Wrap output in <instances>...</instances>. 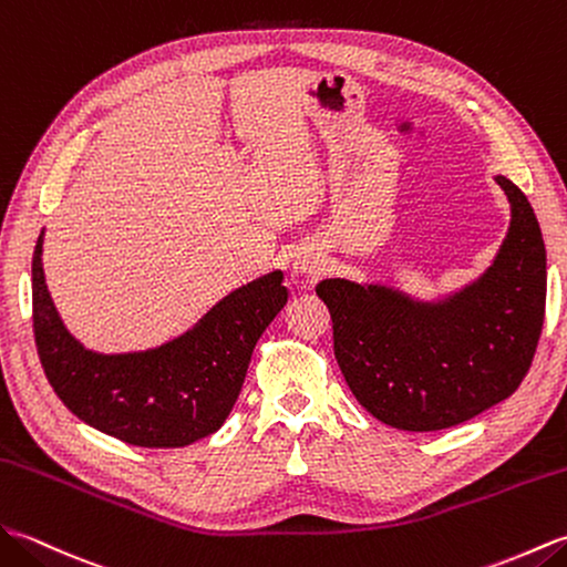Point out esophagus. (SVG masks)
I'll return each instance as SVG.
<instances>
[{
    "instance_id": "1",
    "label": "esophagus",
    "mask_w": 567,
    "mask_h": 567,
    "mask_svg": "<svg viewBox=\"0 0 567 567\" xmlns=\"http://www.w3.org/2000/svg\"><path fill=\"white\" fill-rule=\"evenodd\" d=\"M293 269H296L298 274H312V269H316V264H312V261L306 259V257H303V259L298 257V259L293 261Z\"/></svg>"
}]
</instances>
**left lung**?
<instances>
[{"label":"left lung","instance_id":"1","mask_svg":"<svg viewBox=\"0 0 567 567\" xmlns=\"http://www.w3.org/2000/svg\"><path fill=\"white\" fill-rule=\"evenodd\" d=\"M495 182L512 204L509 233L493 267L444 303L344 279L316 286L347 385L395 430L456 426L509 398L532 369L546 316V247L522 188Z\"/></svg>","mask_w":567,"mask_h":567}]
</instances>
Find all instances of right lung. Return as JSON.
Segmentation results:
<instances>
[{"label": "right lung", "mask_w": 567, "mask_h": 567, "mask_svg": "<svg viewBox=\"0 0 567 567\" xmlns=\"http://www.w3.org/2000/svg\"><path fill=\"white\" fill-rule=\"evenodd\" d=\"M33 249V334L48 383L65 408L125 444L177 449L220 430L257 339L286 306L281 271L225 296L186 334L135 354H94L62 324Z\"/></svg>", "instance_id": "add662e5"}]
</instances>
